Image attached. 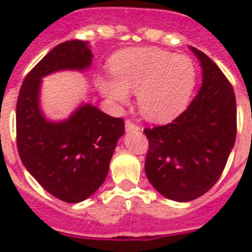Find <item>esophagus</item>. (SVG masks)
<instances>
[{
	"label": "esophagus",
	"mask_w": 252,
	"mask_h": 252,
	"mask_svg": "<svg viewBox=\"0 0 252 252\" xmlns=\"http://www.w3.org/2000/svg\"><path fill=\"white\" fill-rule=\"evenodd\" d=\"M126 132H130V130H140V126L133 124L130 120H126Z\"/></svg>",
	"instance_id": "34e87169"
}]
</instances>
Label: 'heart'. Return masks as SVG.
<instances>
[{
	"label": "heart",
	"mask_w": 252,
	"mask_h": 252,
	"mask_svg": "<svg viewBox=\"0 0 252 252\" xmlns=\"http://www.w3.org/2000/svg\"><path fill=\"white\" fill-rule=\"evenodd\" d=\"M110 69L114 77L96 78L100 94L124 106L129 93H137L141 112L156 123L174 120L187 108L197 78L192 59L159 48L120 51L111 59Z\"/></svg>",
	"instance_id": "obj_1"
}]
</instances>
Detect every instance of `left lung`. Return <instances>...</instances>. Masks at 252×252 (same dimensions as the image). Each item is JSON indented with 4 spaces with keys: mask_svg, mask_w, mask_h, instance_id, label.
I'll return each instance as SVG.
<instances>
[{
    "mask_svg": "<svg viewBox=\"0 0 252 252\" xmlns=\"http://www.w3.org/2000/svg\"><path fill=\"white\" fill-rule=\"evenodd\" d=\"M203 70V84L188 108L167 126L146 128L145 174L162 196L191 201L209 191L222 174L237 134L235 95L221 69L189 47Z\"/></svg>",
    "mask_w": 252,
    "mask_h": 252,
    "instance_id": "left-lung-1",
    "label": "left lung"
}]
</instances>
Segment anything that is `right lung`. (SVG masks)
I'll use <instances>...</instances> for the list:
<instances>
[{
  "label": "right lung",
  "instance_id": "1",
  "mask_svg": "<svg viewBox=\"0 0 252 252\" xmlns=\"http://www.w3.org/2000/svg\"><path fill=\"white\" fill-rule=\"evenodd\" d=\"M91 63L89 41H64L27 74L18 95L17 146L22 163L45 191L66 203H81L102 186L124 134V122L85 102L66 119L51 120L41 110V84L56 72H85Z\"/></svg>",
  "mask_w": 252,
  "mask_h": 252
}]
</instances>
